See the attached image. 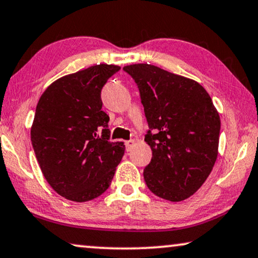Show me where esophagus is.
I'll return each instance as SVG.
<instances>
[{"mask_svg": "<svg viewBox=\"0 0 258 258\" xmlns=\"http://www.w3.org/2000/svg\"><path fill=\"white\" fill-rule=\"evenodd\" d=\"M135 144H136L135 140H127V142L125 143V145H126V151H131V150H132V147L135 146Z\"/></svg>", "mask_w": 258, "mask_h": 258, "instance_id": "34e87169", "label": "esophagus"}]
</instances>
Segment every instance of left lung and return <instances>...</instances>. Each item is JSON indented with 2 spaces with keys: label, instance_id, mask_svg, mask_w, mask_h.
<instances>
[{
  "label": "left lung",
  "instance_id": "left-lung-1",
  "mask_svg": "<svg viewBox=\"0 0 258 258\" xmlns=\"http://www.w3.org/2000/svg\"><path fill=\"white\" fill-rule=\"evenodd\" d=\"M122 70L138 86L149 123L145 142L152 159L144 170L147 187L166 201H184L204 184L217 159V109L197 81L147 63Z\"/></svg>",
  "mask_w": 258,
  "mask_h": 258
}]
</instances>
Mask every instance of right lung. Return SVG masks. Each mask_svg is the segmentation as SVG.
<instances>
[{"mask_svg": "<svg viewBox=\"0 0 258 258\" xmlns=\"http://www.w3.org/2000/svg\"><path fill=\"white\" fill-rule=\"evenodd\" d=\"M120 70L95 64L54 81L37 102L30 138L48 184L73 202H87L111 185L125 152L109 142L101 89Z\"/></svg>", "mask_w": 258, "mask_h": 258, "instance_id": "1", "label": "right lung"}]
</instances>
